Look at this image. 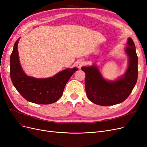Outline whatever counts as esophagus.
<instances>
[{"mask_svg":"<svg viewBox=\"0 0 147 147\" xmlns=\"http://www.w3.org/2000/svg\"><path fill=\"white\" fill-rule=\"evenodd\" d=\"M85 65V61L84 60H80L78 61L77 63V66L79 68H81L82 66H84Z\"/></svg>","mask_w":147,"mask_h":147,"instance_id":"obj_1","label":"esophagus"}]
</instances>
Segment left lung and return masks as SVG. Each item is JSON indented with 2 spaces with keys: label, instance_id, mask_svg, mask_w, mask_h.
<instances>
[{
  "label": "left lung",
  "instance_id": "1",
  "mask_svg": "<svg viewBox=\"0 0 147 147\" xmlns=\"http://www.w3.org/2000/svg\"><path fill=\"white\" fill-rule=\"evenodd\" d=\"M125 49L128 56V66L125 73L115 80H106L96 64L82 67L85 73V90L92 103L100 106H112L122 103L131 92L138 76V56L135 43L131 38L127 40Z\"/></svg>",
  "mask_w": 147,
  "mask_h": 147
}]
</instances>
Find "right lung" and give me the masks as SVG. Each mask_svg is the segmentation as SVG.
<instances>
[{
    "label": "right lung",
    "instance_id": "1",
    "mask_svg": "<svg viewBox=\"0 0 147 147\" xmlns=\"http://www.w3.org/2000/svg\"><path fill=\"white\" fill-rule=\"evenodd\" d=\"M14 44L10 57V76L18 92L28 101L36 104L53 103L62 95L67 82L78 68H67L53 77L38 79L28 76L24 72L19 60L18 43Z\"/></svg>",
    "mask_w": 147,
    "mask_h": 147
}]
</instances>
